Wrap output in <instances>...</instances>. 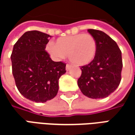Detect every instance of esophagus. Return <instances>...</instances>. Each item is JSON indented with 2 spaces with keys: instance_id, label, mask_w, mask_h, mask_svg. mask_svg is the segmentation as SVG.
Segmentation results:
<instances>
[{
  "instance_id": "1",
  "label": "esophagus",
  "mask_w": 135,
  "mask_h": 135,
  "mask_svg": "<svg viewBox=\"0 0 135 135\" xmlns=\"http://www.w3.org/2000/svg\"><path fill=\"white\" fill-rule=\"evenodd\" d=\"M71 66L70 64H66V71L69 70V69L71 68Z\"/></svg>"
}]
</instances>
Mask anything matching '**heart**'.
<instances>
[{
  "instance_id": "obj_1",
  "label": "heart",
  "mask_w": 135,
  "mask_h": 135,
  "mask_svg": "<svg viewBox=\"0 0 135 135\" xmlns=\"http://www.w3.org/2000/svg\"><path fill=\"white\" fill-rule=\"evenodd\" d=\"M45 49L54 60H61L68 55L74 64L83 66L90 63L95 58L97 42L90 34H77L59 37L55 44H47Z\"/></svg>"
}]
</instances>
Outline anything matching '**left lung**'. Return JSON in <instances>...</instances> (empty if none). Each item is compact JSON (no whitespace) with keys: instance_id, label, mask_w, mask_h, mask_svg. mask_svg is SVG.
I'll use <instances>...</instances> for the list:
<instances>
[{"instance_id":"1","label":"left lung","mask_w":135,"mask_h":135,"mask_svg":"<svg viewBox=\"0 0 135 135\" xmlns=\"http://www.w3.org/2000/svg\"><path fill=\"white\" fill-rule=\"evenodd\" d=\"M97 42L96 55L88 65L80 68L77 84L83 95L93 99L104 98L113 93L122 79V52L109 36L97 30H88Z\"/></svg>"}]
</instances>
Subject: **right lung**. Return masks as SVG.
<instances>
[{
    "label": "right lung",
    "instance_id": "obj_1",
    "mask_svg": "<svg viewBox=\"0 0 135 135\" xmlns=\"http://www.w3.org/2000/svg\"><path fill=\"white\" fill-rule=\"evenodd\" d=\"M50 36L37 30L26 32L13 45L11 56L16 88L23 96L36 103L53 99L66 64L55 62L45 50Z\"/></svg>",
    "mask_w": 135,
    "mask_h": 135
}]
</instances>
